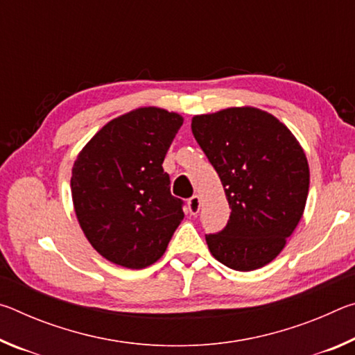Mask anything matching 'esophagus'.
Returning <instances> with one entry per match:
<instances>
[{
    "instance_id": "34e87169",
    "label": "esophagus",
    "mask_w": 355,
    "mask_h": 355,
    "mask_svg": "<svg viewBox=\"0 0 355 355\" xmlns=\"http://www.w3.org/2000/svg\"><path fill=\"white\" fill-rule=\"evenodd\" d=\"M200 197L199 196H192L191 199L188 200V209H189V213L192 214V216H196L197 213L200 211Z\"/></svg>"
}]
</instances>
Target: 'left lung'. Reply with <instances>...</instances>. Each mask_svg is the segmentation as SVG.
I'll use <instances>...</instances> for the list:
<instances>
[{"label": "left lung", "instance_id": "left-lung-1", "mask_svg": "<svg viewBox=\"0 0 355 355\" xmlns=\"http://www.w3.org/2000/svg\"><path fill=\"white\" fill-rule=\"evenodd\" d=\"M192 135L224 186L230 219L207 235L216 260L235 271L266 266L284 250L307 203V156L286 125L252 106L192 117Z\"/></svg>", "mask_w": 355, "mask_h": 355}]
</instances>
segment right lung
I'll return each mask as SVG.
<instances>
[{"instance_id": "right-lung-1", "label": "right lung", "mask_w": 355, "mask_h": 355, "mask_svg": "<svg viewBox=\"0 0 355 355\" xmlns=\"http://www.w3.org/2000/svg\"><path fill=\"white\" fill-rule=\"evenodd\" d=\"M183 117L144 106L107 122L78 153L71 199L87 241L128 269L147 268L167 249L184 213L171 194L164 156Z\"/></svg>"}]
</instances>
